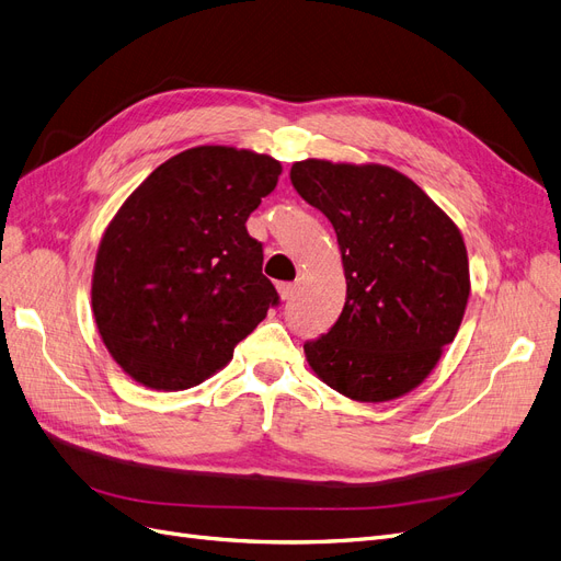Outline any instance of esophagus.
<instances>
[{"instance_id": "34e87169", "label": "esophagus", "mask_w": 561, "mask_h": 561, "mask_svg": "<svg viewBox=\"0 0 561 561\" xmlns=\"http://www.w3.org/2000/svg\"><path fill=\"white\" fill-rule=\"evenodd\" d=\"M277 291H279V298H282V300H291V298L296 296V284L282 282V284H277Z\"/></svg>"}]
</instances>
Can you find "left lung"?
Here are the masks:
<instances>
[{
	"label": "left lung",
	"instance_id": "1",
	"mask_svg": "<svg viewBox=\"0 0 561 561\" xmlns=\"http://www.w3.org/2000/svg\"><path fill=\"white\" fill-rule=\"evenodd\" d=\"M291 182L333 224L346 277L340 319L305 342L309 367L351 400L404 396L465 317L469 261L458 226L388 165L305 159L291 165Z\"/></svg>",
	"mask_w": 561,
	"mask_h": 561
}]
</instances>
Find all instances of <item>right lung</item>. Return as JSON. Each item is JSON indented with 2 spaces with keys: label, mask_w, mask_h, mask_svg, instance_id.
<instances>
[{
  "label": "right lung",
  "mask_w": 561,
  "mask_h": 561,
  "mask_svg": "<svg viewBox=\"0 0 561 561\" xmlns=\"http://www.w3.org/2000/svg\"><path fill=\"white\" fill-rule=\"evenodd\" d=\"M267 154L201 145L161 163L101 238L92 309L115 363L154 390L213 377L279 305L263 244L247 233L277 186Z\"/></svg>",
  "instance_id": "1"
}]
</instances>
